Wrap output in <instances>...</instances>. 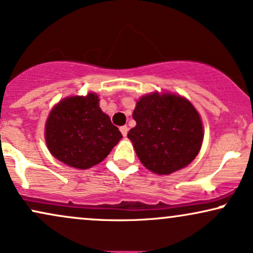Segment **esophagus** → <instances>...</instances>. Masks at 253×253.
<instances>
[{
	"mask_svg": "<svg viewBox=\"0 0 253 253\" xmlns=\"http://www.w3.org/2000/svg\"><path fill=\"white\" fill-rule=\"evenodd\" d=\"M120 130H121L122 135H123L124 137H126V133H127V126H121V127H120Z\"/></svg>",
	"mask_w": 253,
	"mask_h": 253,
	"instance_id": "34e87169",
	"label": "esophagus"
}]
</instances>
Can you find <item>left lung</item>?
I'll return each mask as SVG.
<instances>
[{
  "label": "left lung",
  "mask_w": 253,
  "mask_h": 253,
  "mask_svg": "<svg viewBox=\"0 0 253 253\" xmlns=\"http://www.w3.org/2000/svg\"><path fill=\"white\" fill-rule=\"evenodd\" d=\"M136 126L127 138L139 161L158 174H170L195 160L203 142L199 114L188 99L154 92L137 102L132 114Z\"/></svg>",
  "instance_id": "left-lung-1"
}]
</instances>
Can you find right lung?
Returning <instances> with one entry per match:
<instances>
[{"label": "right lung", "mask_w": 253, "mask_h": 253, "mask_svg": "<svg viewBox=\"0 0 253 253\" xmlns=\"http://www.w3.org/2000/svg\"><path fill=\"white\" fill-rule=\"evenodd\" d=\"M96 93L73 96L56 104L45 124V142L55 158L76 169L101 163L122 133L101 110Z\"/></svg>", "instance_id": "right-lung-1"}]
</instances>
